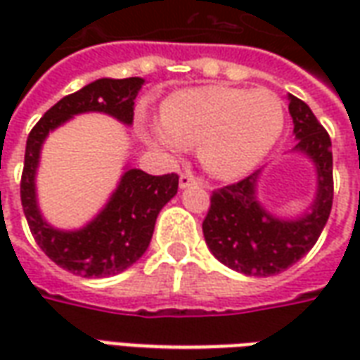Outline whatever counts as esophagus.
<instances>
[{"label": "esophagus", "mask_w": 360, "mask_h": 360, "mask_svg": "<svg viewBox=\"0 0 360 360\" xmlns=\"http://www.w3.org/2000/svg\"><path fill=\"white\" fill-rule=\"evenodd\" d=\"M193 185H200V179L198 177H195L193 173H181L179 175V187L181 188H187V187H193Z\"/></svg>", "instance_id": "1"}]
</instances>
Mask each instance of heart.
I'll return each mask as SVG.
<instances>
[{
	"mask_svg": "<svg viewBox=\"0 0 360 360\" xmlns=\"http://www.w3.org/2000/svg\"><path fill=\"white\" fill-rule=\"evenodd\" d=\"M285 127V105L268 89L202 86L169 96L152 141L167 152L198 146L216 177H239L270 152Z\"/></svg>",
	"mask_w": 360,
	"mask_h": 360,
	"instance_id": "1",
	"label": "heart"
}]
</instances>
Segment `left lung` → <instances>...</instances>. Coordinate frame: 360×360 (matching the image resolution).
Wrapping results in <instances>:
<instances>
[{
	"mask_svg": "<svg viewBox=\"0 0 360 360\" xmlns=\"http://www.w3.org/2000/svg\"><path fill=\"white\" fill-rule=\"evenodd\" d=\"M289 113L297 136L295 150L312 158L318 172L316 200L301 219L283 221L270 216L255 196L258 172L212 191L202 233L221 264L247 276H274L301 260L330 218L333 200L332 141L307 103L289 96Z\"/></svg>",
	"mask_w": 360,
	"mask_h": 360,
	"instance_id": "obj_1",
	"label": "left lung"
}]
</instances>
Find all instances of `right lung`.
Returning <instances> with one entry per match:
<instances>
[{"mask_svg": "<svg viewBox=\"0 0 360 360\" xmlns=\"http://www.w3.org/2000/svg\"><path fill=\"white\" fill-rule=\"evenodd\" d=\"M142 84L144 81L139 77L90 82L51 105L27 139L20 202L30 233L46 257L63 270L82 278L115 276L144 255L154 233L158 214L177 193L179 175H148L142 169H129L94 221L81 231H59L44 221L36 206L34 173L40 148L50 131L77 113L103 111L127 125L133 123L134 98Z\"/></svg>", "mask_w": 360, "mask_h": 360, "instance_id": "add662e5", "label": "right lung"}]
</instances>
